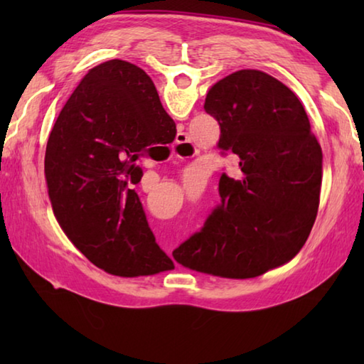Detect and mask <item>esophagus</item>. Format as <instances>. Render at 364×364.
Masks as SVG:
<instances>
[{"mask_svg":"<svg viewBox=\"0 0 364 364\" xmlns=\"http://www.w3.org/2000/svg\"><path fill=\"white\" fill-rule=\"evenodd\" d=\"M189 141L186 138V134H180V138L175 143V146L171 147V157H178V159H188V151H189Z\"/></svg>","mask_w":364,"mask_h":364,"instance_id":"34e87169","label":"esophagus"}]
</instances>
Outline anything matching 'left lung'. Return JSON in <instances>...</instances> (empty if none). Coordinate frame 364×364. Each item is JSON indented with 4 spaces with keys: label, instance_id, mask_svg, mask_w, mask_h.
Segmentation results:
<instances>
[{
    "label": "left lung",
    "instance_id": "obj_1",
    "mask_svg": "<svg viewBox=\"0 0 364 364\" xmlns=\"http://www.w3.org/2000/svg\"><path fill=\"white\" fill-rule=\"evenodd\" d=\"M204 109L220 125L218 149L239 159L241 176L221 175V204L173 258L218 278H255L291 262L310 236L321 193V146L294 91L262 70L220 80Z\"/></svg>",
    "mask_w": 364,
    "mask_h": 364
}]
</instances>
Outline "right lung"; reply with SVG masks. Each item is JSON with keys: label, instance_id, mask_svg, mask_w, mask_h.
Returning a JSON list of instances; mask_svg holds the SVG:
<instances>
[{"label": "right lung", "instance_id": "add662e5", "mask_svg": "<svg viewBox=\"0 0 364 364\" xmlns=\"http://www.w3.org/2000/svg\"><path fill=\"white\" fill-rule=\"evenodd\" d=\"M176 132L151 77L112 59L90 69L49 134L45 178L69 241L109 274L152 276L175 264L159 247L133 186L136 160Z\"/></svg>", "mask_w": 364, "mask_h": 364}]
</instances>
